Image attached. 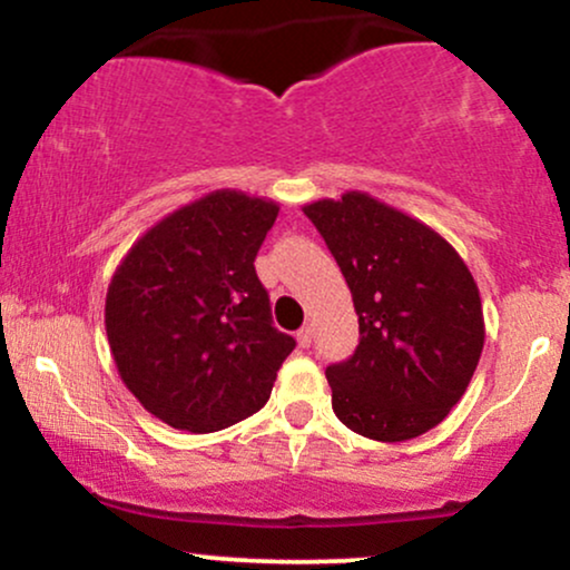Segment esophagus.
Masks as SVG:
<instances>
[{"label": "esophagus", "instance_id": "34e87169", "mask_svg": "<svg viewBox=\"0 0 570 570\" xmlns=\"http://www.w3.org/2000/svg\"><path fill=\"white\" fill-rule=\"evenodd\" d=\"M297 340H299V345H303V348H311V343H313V326L305 324L303 330L297 332Z\"/></svg>", "mask_w": 570, "mask_h": 570}]
</instances>
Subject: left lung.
Segmentation results:
<instances>
[{
    "label": "left lung",
    "instance_id": "1",
    "mask_svg": "<svg viewBox=\"0 0 570 570\" xmlns=\"http://www.w3.org/2000/svg\"><path fill=\"white\" fill-rule=\"evenodd\" d=\"M303 212L337 259L358 316L353 356L326 367L332 410L377 442L426 434L463 396L485 345L474 276L440 233L367 193Z\"/></svg>",
    "mask_w": 570,
    "mask_h": 570
}]
</instances>
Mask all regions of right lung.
I'll return each mask as SVG.
<instances>
[{"mask_svg":"<svg viewBox=\"0 0 570 570\" xmlns=\"http://www.w3.org/2000/svg\"><path fill=\"white\" fill-rule=\"evenodd\" d=\"M278 203L214 189L130 246L107 289L109 348L128 391L168 426L208 434L254 415L294 351L254 257Z\"/></svg>","mask_w":570,"mask_h":570,"instance_id":"obj_1","label":"right lung"}]
</instances>
